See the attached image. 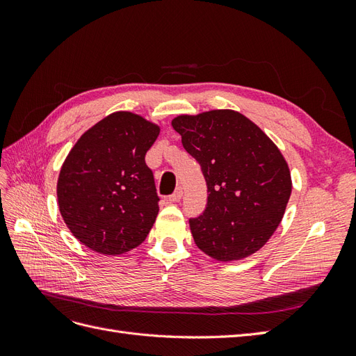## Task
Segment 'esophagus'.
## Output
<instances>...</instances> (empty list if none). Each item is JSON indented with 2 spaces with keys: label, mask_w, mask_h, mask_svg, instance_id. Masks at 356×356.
Wrapping results in <instances>:
<instances>
[{
  "label": "esophagus",
  "mask_w": 356,
  "mask_h": 356,
  "mask_svg": "<svg viewBox=\"0 0 356 356\" xmlns=\"http://www.w3.org/2000/svg\"><path fill=\"white\" fill-rule=\"evenodd\" d=\"M182 197V187H177L174 195L169 196V202H179Z\"/></svg>",
  "instance_id": "obj_1"
}]
</instances>
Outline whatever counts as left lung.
Wrapping results in <instances>:
<instances>
[{
  "label": "left lung",
  "instance_id": "8db88e82",
  "mask_svg": "<svg viewBox=\"0 0 356 356\" xmlns=\"http://www.w3.org/2000/svg\"><path fill=\"white\" fill-rule=\"evenodd\" d=\"M172 127L208 187L207 209L190 220L199 250L222 263L261 250L281 224L293 190L281 149L234 110L181 114Z\"/></svg>",
  "mask_w": 356,
  "mask_h": 356
}]
</instances>
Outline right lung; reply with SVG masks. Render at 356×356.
<instances>
[{"instance_id": "1", "label": "right lung", "mask_w": 356, "mask_h": 356, "mask_svg": "<svg viewBox=\"0 0 356 356\" xmlns=\"http://www.w3.org/2000/svg\"><path fill=\"white\" fill-rule=\"evenodd\" d=\"M160 126L115 111L88 129L71 148L58 178V204L70 232L89 250L122 255L141 245L159 213L145 153Z\"/></svg>"}]
</instances>
